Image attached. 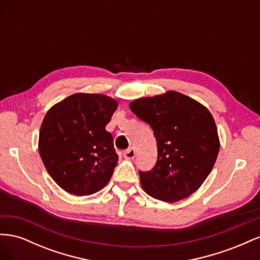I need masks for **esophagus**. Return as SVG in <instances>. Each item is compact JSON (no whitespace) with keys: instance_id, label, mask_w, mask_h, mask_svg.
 Wrapping results in <instances>:
<instances>
[{"instance_id":"esophagus-1","label":"esophagus","mask_w":260,"mask_h":260,"mask_svg":"<svg viewBox=\"0 0 260 260\" xmlns=\"http://www.w3.org/2000/svg\"><path fill=\"white\" fill-rule=\"evenodd\" d=\"M123 156H124V158H127V159H132V158H135V156H136V151H135V148H133V147L128 148L127 151H125V152L123 153Z\"/></svg>"}]
</instances>
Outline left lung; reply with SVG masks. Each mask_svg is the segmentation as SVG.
<instances>
[{"label": "left lung", "mask_w": 260, "mask_h": 260, "mask_svg": "<svg viewBox=\"0 0 260 260\" xmlns=\"http://www.w3.org/2000/svg\"><path fill=\"white\" fill-rule=\"evenodd\" d=\"M129 107L151 125L157 142L154 168L139 171L143 190L166 203L198 191L212 170L220 148L217 125L208 109L176 91L138 99Z\"/></svg>", "instance_id": "1"}]
</instances>
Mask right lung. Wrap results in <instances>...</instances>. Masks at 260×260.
I'll list each match as a JSON object with an SVG mask.
<instances>
[{
  "instance_id": "right-lung-1",
  "label": "right lung",
  "mask_w": 260,
  "mask_h": 260,
  "mask_svg": "<svg viewBox=\"0 0 260 260\" xmlns=\"http://www.w3.org/2000/svg\"><path fill=\"white\" fill-rule=\"evenodd\" d=\"M118 107L104 94L76 93L46 113L39 153L49 175L77 196L101 191L111 180L118 155L106 124Z\"/></svg>"
}]
</instances>
